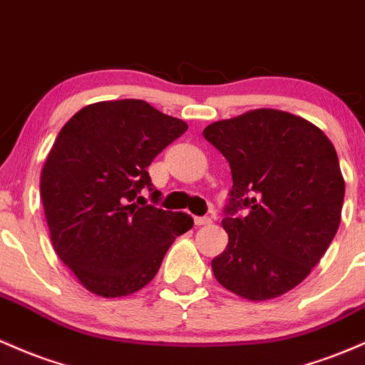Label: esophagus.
I'll return each mask as SVG.
<instances>
[{
  "mask_svg": "<svg viewBox=\"0 0 365 365\" xmlns=\"http://www.w3.org/2000/svg\"><path fill=\"white\" fill-rule=\"evenodd\" d=\"M210 222H212L210 217H195L196 226H205V224H210Z\"/></svg>",
  "mask_w": 365,
  "mask_h": 365,
  "instance_id": "obj_1",
  "label": "esophagus"
}]
</instances>
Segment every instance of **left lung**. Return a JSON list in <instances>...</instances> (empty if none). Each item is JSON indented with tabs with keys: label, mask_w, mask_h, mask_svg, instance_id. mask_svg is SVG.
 Wrapping results in <instances>:
<instances>
[{
	"label": "left lung",
	"mask_w": 365,
	"mask_h": 365,
	"mask_svg": "<svg viewBox=\"0 0 365 365\" xmlns=\"http://www.w3.org/2000/svg\"><path fill=\"white\" fill-rule=\"evenodd\" d=\"M203 136L227 158L229 241L212 260L215 279L252 302L288 293L309 276L336 235L345 179L336 150L317 125L257 108L207 125ZM245 216H235L237 210Z\"/></svg>",
	"instance_id": "obj_1"
}]
</instances>
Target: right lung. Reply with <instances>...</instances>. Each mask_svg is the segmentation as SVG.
<instances>
[{"instance_id":"obj_1","label":"right lung","mask_w":365,"mask_h":365,"mask_svg":"<svg viewBox=\"0 0 365 365\" xmlns=\"http://www.w3.org/2000/svg\"><path fill=\"white\" fill-rule=\"evenodd\" d=\"M186 129L143 100L98 101L61 128L41 170V200L53 248L88 292H139L175 237L193 227L191 215L138 196L153 190L151 160Z\"/></svg>"}]
</instances>
